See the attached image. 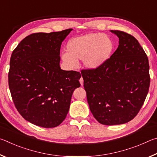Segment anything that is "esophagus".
Returning <instances> with one entry per match:
<instances>
[{
  "label": "esophagus",
  "instance_id": "34e87169",
  "mask_svg": "<svg viewBox=\"0 0 157 157\" xmlns=\"http://www.w3.org/2000/svg\"><path fill=\"white\" fill-rule=\"evenodd\" d=\"M79 82H80V84H81L82 86H83V84H84V79H83V78H81L80 79H79Z\"/></svg>",
  "mask_w": 157,
  "mask_h": 157
}]
</instances>
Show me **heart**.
Instances as JSON below:
<instances>
[{
  "label": "heart",
  "mask_w": 157,
  "mask_h": 157,
  "mask_svg": "<svg viewBox=\"0 0 157 157\" xmlns=\"http://www.w3.org/2000/svg\"><path fill=\"white\" fill-rule=\"evenodd\" d=\"M115 49V42L111 36L102 33H88L71 39L66 46L67 52L62 55V60L73 68L78 59H83L88 69H96L107 62Z\"/></svg>",
  "instance_id": "b5f03b06"
}]
</instances>
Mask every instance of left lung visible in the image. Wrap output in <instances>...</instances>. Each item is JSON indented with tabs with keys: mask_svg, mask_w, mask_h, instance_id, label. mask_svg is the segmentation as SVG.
<instances>
[{
	"mask_svg": "<svg viewBox=\"0 0 157 157\" xmlns=\"http://www.w3.org/2000/svg\"><path fill=\"white\" fill-rule=\"evenodd\" d=\"M119 45L105 64L82 70L90 110L100 123L115 125L128 123L139 113L150 83L148 58L134 36L111 30Z\"/></svg>",
	"mask_w": 157,
	"mask_h": 157,
	"instance_id": "1",
	"label": "left lung"
}]
</instances>
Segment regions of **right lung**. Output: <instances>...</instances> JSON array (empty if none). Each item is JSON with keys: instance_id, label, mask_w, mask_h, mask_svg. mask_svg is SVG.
Returning <instances> with one entry per match:
<instances>
[{"instance_id": "obj_1", "label": "right lung", "mask_w": 157, "mask_h": 157, "mask_svg": "<svg viewBox=\"0 0 157 157\" xmlns=\"http://www.w3.org/2000/svg\"><path fill=\"white\" fill-rule=\"evenodd\" d=\"M73 29L34 33L12 52L9 88L15 107L25 120L51 128L62 123L81 74L61 69L60 48Z\"/></svg>"}]
</instances>
